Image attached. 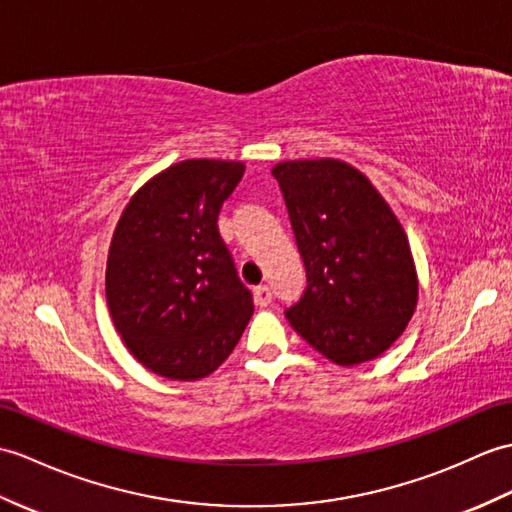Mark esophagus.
Wrapping results in <instances>:
<instances>
[{"mask_svg": "<svg viewBox=\"0 0 512 512\" xmlns=\"http://www.w3.org/2000/svg\"><path fill=\"white\" fill-rule=\"evenodd\" d=\"M253 294H255V303L259 307H268L272 303V292H270L268 285H257Z\"/></svg>", "mask_w": 512, "mask_h": 512, "instance_id": "34e87169", "label": "esophagus"}]
</instances>
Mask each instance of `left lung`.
Masks as SVG:
<instances>
[{"mask_svg":"<svg viewBox=\"0 0 512 512\" xmlns=\"http://www.w3.org/2000/svg\"><path fill=\"white\" fill-rule=\"evenodd\" d=\"M279 181L307 270L292 329L340 366L375 360L417 310L408 235L384 196L340 159L281 161Z\"/></svg>","mask_w":512,"mask_h":512,"instance_id":"left-lung-1","label":"left lung"}]
</instances>
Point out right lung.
Wrapping results in <instances>:
<instances>
[{"instance_id":"1","label":"right lung","mask_w":512,"mask_h":512,"mask_svg":"<svg viewBox=\"0 0 512 512\" xmlns=\"http://www.w3.org/2000/svg\"><path fill=\"white\" fill-rule=\"evenodd\" d=\"M246 165L187 159L141 185L122 211L106 259L117 334L148 371L194 382L229 358L253 316L218 231V213Z\"/></svg>"}]
</instances>
